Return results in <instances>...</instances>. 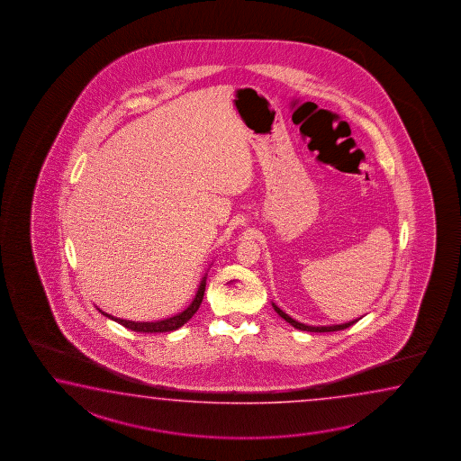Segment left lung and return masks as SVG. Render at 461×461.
Here are the masks:
<instances>
[{"instance_id":"obj_1","label":"left lung","mask_w":461,"mask_h":461,"mask_svg":"<svg viewBox=\"0 0 461 461\" xmlns=\"http://www.w3.org/2000/svg\"><path fill=\"white\" fill-rule=\"evenodd\" d=\"M273 309L280 314L286 322L293 325V327H296L299 330H307V332H335V330H342V329H347V327H350V325L355 324L357 321H352V322H347V324L340 325H325V327H312V325L301 324L298 321H294L293 317H289L286 312H283L280 307L276 306V304H273Z\"/></svg>"}]
</instances>
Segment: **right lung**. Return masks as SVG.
I'll list each match as a JSON object with an SVG mask.
<instances>
[{"label":"right lung","mask_w":461,"mask_h":461,"mask_svg":"<svg viewBox=\"0 0 461 461\" xmlns=\"http://www.w3.org/2000/svg\"><path fill=\"white\" fill-rule=\"evenodd\" d=\"M204 291H206V276L201 281L199 285L198 293L193 299L190 306L186 307L183 312L176 314V316L168 317V319H163V321H157V322H134V321H124V319H118V317L109 316L106 312L101 311V314L116 321L121 325H124L131 330H136V332H144V334H157V332H172L180 329L181 325L186 324L190 321L191 317L194 316V312L198 311L203 298H204Z\"/></svg>","instance_id":"1"}]
</instances>
